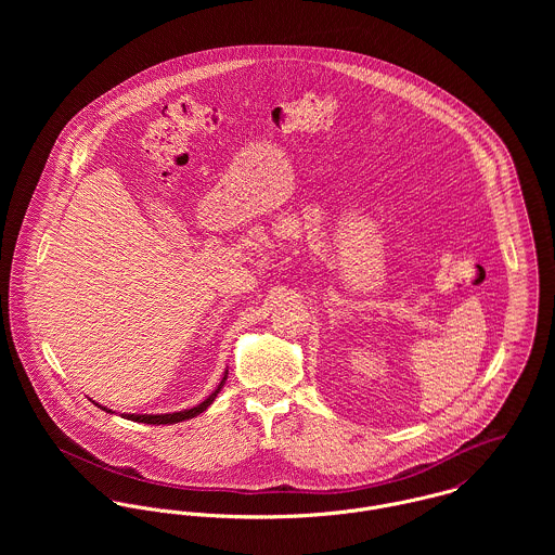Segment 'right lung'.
Wrapping results in <instances>:
<instances>
[{"label": "right lung", "mask_w": 555, "mask_h": 555, "mask_svg": "<svg viewBox=\"0 0 555 555\" xmlns=\"http://www.w3.org/2000/svg\"><path fill=\"white\" fill-rule=\"evenodd\" d=\"M227 378H229V370L224 372V378L220 380L218 389H216L211 396L207 397L205 401H201L198 405H194V408H190V410H179V412H168V414H121V416H124V418H128V421H134V423H147V425H172V423H181V421L194 418V416H198L201 412H205V410L214 403V399L218 397L220 389L224 387ZM95 405H98V408H102V410H106V412H113V410H108V408H104V405H100V403H95Z\"/></svg>", "instance_id": "obj_1"}]
</instances>
